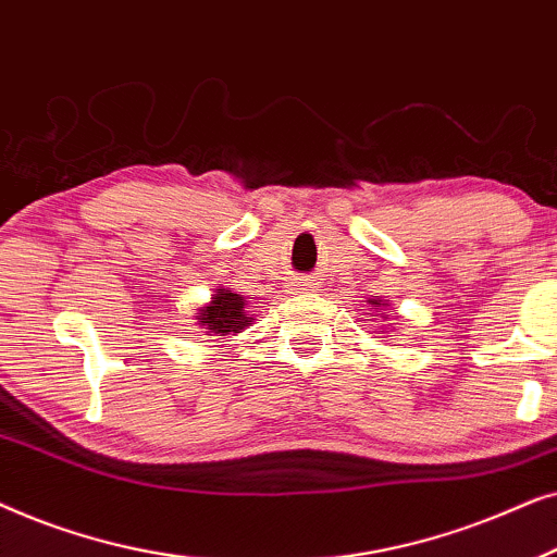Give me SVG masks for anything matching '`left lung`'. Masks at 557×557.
I'll use <instances>...</instances> for the list:
<instances>
[{
    "label": "left lung",
    "mask_w": 557,
    "mask_h": 557,
    "mask_svg": "<svg viewBox=\"0 0 557 557\" xmlns=\"http://www.w3.org/2000/svg\"><path fill=\"white\" fill-rule=\"evenodd\" d=\"M372 304H380V301H372Z\"/></svg>",
    "instance_id": "1"
}]
</instances>
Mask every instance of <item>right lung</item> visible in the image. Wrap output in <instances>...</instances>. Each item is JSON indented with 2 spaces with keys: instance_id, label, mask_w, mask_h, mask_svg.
I'll return each instance as SVG.
<instances>
[{
  "instance_id": "right-lung-1",
  "label": "right lung",
  "mask_w": 557,
  "mask_h": 557,
  "mask_svg": "<svg viewBox=\"0 0 557 557\" xmlns=\"http://www.w3.org/2000/svg\"><path fill=\"white\" fill-rule=\"evenodd\" d=\"M197 319H200L202 330H210L223 337V334L246 330L253 317L246 314V301H243V296L225 292V288H218V292L212 294L210 307L200 309V317Z\"/></svg>"
}]
</instances>
